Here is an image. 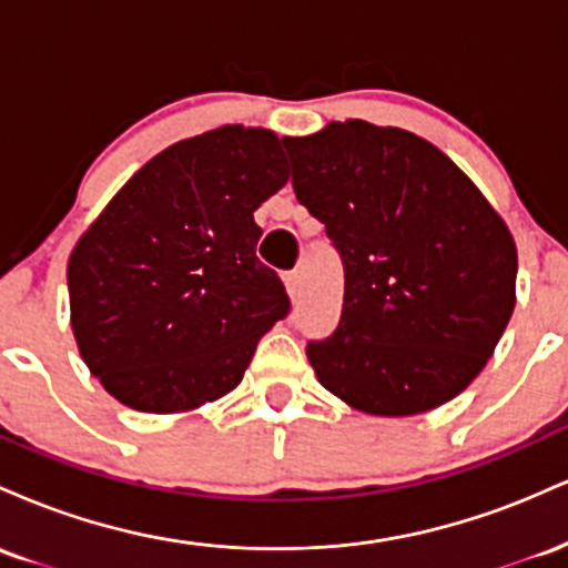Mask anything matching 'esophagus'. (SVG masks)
<instances>
[{"mask_svg":"<svg viewBox=\"0 0 568 568\" xmlns=\"http://www.w3.org/2000/svg\"><path fill=\"white\" fill-rule=\"evenodd\" d=\"M285 288H288V293L293 298L298 296V293H302V272L298 270H293V272H285Z\"/></svg>","mask_w":568,"mask_h":568,"instance_id":"1","label":"esophagus"}]
</instances>
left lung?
Returning <instances> with one entry per match:
<instances>
[{
    "mask_svg": "<svg viewBox=\"0 0 568 568\" xmlns=\"http://www.w3.org/2000/svg\"><path fill=\"white\" fill-rule=\"evenodd\" d=\"M283 143L296 200L344 266L336 331L306 344L317 379L379 416L452 400L510 323L518 253L505 221L408 130L347 120Z\"/></svg>",
    "mask_w": 568,
    "mask_h": 568,
    "instance_id": "1",
    "label": "left lung"
}]
</instances>
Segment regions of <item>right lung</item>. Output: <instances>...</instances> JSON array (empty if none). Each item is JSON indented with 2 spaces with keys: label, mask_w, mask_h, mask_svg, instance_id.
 I'll use <instances>...</instances> for the list:
<instances>
[{
  "label": "right lung",
  "mask_w": 568,
  "mask_h": 568,
  "mask_svg": "<svg viewBox=\"0 0 568 568\" xmlns=\"http://www.w3.org/2000/svg\"><path fill=\"white\" fill-rule=\"evenodd\" d=\"M285 181L277 135L232 125L173 143L116 192L69 258L71 328L106 393L173 414L237 387L291 312L253 221Z\"/></svg>",
  "instance_id": "1"
}]
</instances>
